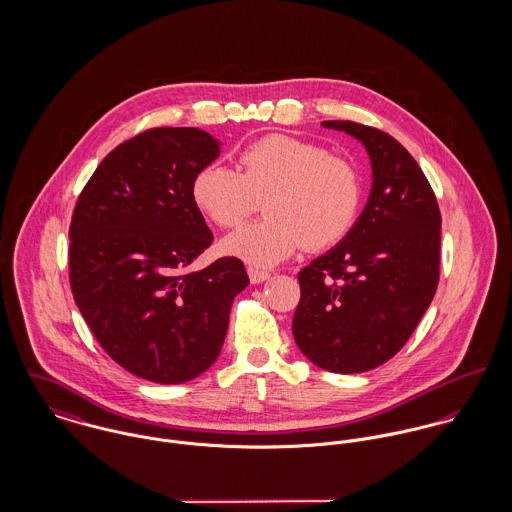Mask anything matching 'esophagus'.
<instances>
[{
    "mask_svg": "<svg viewBox=\"0 0 512 512\" xmlns=\"http://www.w3.org/2000/svg\"><path fill=\"white\" fill-rule=\"evenodd\" d=\"M248 278L252 284H262L270 278V272H264V270H258V268H248Z\"/></svg>",
    "mask_w": 512,
    "mask_h": 512,
    "instance_id": "34e87169",
    "label": "esophagus"
}]
</instances>
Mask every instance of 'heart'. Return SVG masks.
<instances>
[{
  "instance_id": "b5f03b06",
  "label": "heart",
  "mask_w": 512,
  "mask_h": 512,
  "mask_svg": "<svg viewBox=\"0 0 512 512\" xmlns=\"http://www.w3.org/2000/svg\"><path fill=\"white\" fill-rule=\"evenodd\" d=\"M191 193L195 205L224 228L242 224L264 199L266 217L228 234L222 250L270 268L303 246L321 250L347 236L361 209L363 181L351 161L325 147L272 134L240 151L238 171L205 165Z\"/></svg>"
}]
</instances>
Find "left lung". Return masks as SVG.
<instances>
[{"mask_svg": "<svg viewBox=\"0 0 512 512\" xmlns=\"http://www.w3.org/2000/svg\"><path fill=\"white\" fill-rule=\"evenodd\" d=\"M321 126L365 146L372 185L347 236L299 272L293 339L313 365L355 374L392 359L430 307L441 215L420 165L392 136L343 120Z\"/></svg>", "mask_w": 512, "mask_h": 512, "instance_id": "left-lung-1", "label": "left lung"}]
</instances>
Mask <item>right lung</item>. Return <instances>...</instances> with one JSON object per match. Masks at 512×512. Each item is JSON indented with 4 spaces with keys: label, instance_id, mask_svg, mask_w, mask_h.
Here are the masks:
<instances>
[{
    "label": "right lung",
    "instance_id": "1",
    "mask_svg": "<svg viewBox=\"0 0 512 512\" xmlns=\"http://www.w3.org/2000/svg\"><path fill=\"white\" fill-rule=\"evenodd\" d=\"M220 146L199 128L147 130L104 157L74 207V301L102 349L157 384L217 361L232 301L250 282L232 256L185 272L213 242L191 187Z\"/></svg>",
    "mask_w": 512,
    "mask_h": 512
}]
</instances>
